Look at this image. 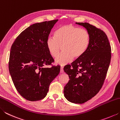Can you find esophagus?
<instances>
[{
  "mask_svg": "<svg viewBox=\"0 0 120 120\" xmlns=\"http://www.w3.org/2000/svg\"><path fill=\"white\" fill-rule=\"evenodd\" d=\"M64 72V67H61L60 68V73Z\"/></svg>",
  "mask_w": 120,
  "mask_h": 120,
  "instance_id": "1",
  "label": "esophagus"
}]
</instances>
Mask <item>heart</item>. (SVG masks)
<instances>
[{"instance_id":"obj_1","label":"heart","mask_w":120,"mask_h":120,"mask_svg":"<svg viewBox=\"0 0 120 120\" xmlns=\"http://www.w3.org/2000/svg\"><path fill=\"white\" fill-rule=\"evenodd\" d=\"M54 38L46 40V48L53 58L57 57L62 47L63 52L56 59V64L64 66L78 59L84 55L90 44V36L86 30L70 24L64 25L58 28Z\"/></svg>"}]
</instances>
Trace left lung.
I'll return each mask as SVG.
<instances>
[{
  "label": "left lung",
  "mask_w": 120,
  "mask_h": 120,
  "mask_svg": "<svg viewBox=\"0 0 120 120\" xmlns=\"http://www.w3.org/2000/svg\"><path fill=\"white\" fill-rule=\"evenodd\" d=\"M82 26L90 36V44L82 57L64 68L70 80L64 87V96L68 101L82 104L100 90L106 77L111 59V48L104 32L87 23Z\"/></svg>",
  "instance_id": "8db88e82"
}]
</instances>
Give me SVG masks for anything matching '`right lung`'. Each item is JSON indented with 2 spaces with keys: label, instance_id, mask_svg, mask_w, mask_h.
Segmentation results:
<instances>
[{
  "label": "right lung",
  "instance_id": "right-lung-1",
  "mask_svg": "<svg viewBox=\"0 0 120 120\" xmlns=\"http://www.w3.org/2000/svg\"><path fill=\"white\" fill-rule=\"evenodd\" d=\"M58 19L31 25L16 38L11 45L8 67L16 90L30 101L43 99L50 83L58 76L59 66L46 68L53 59L46 48V40Z\"/></svg>",
  "mask_w": 120,
  "mask_h": 120
}]
</instances>
